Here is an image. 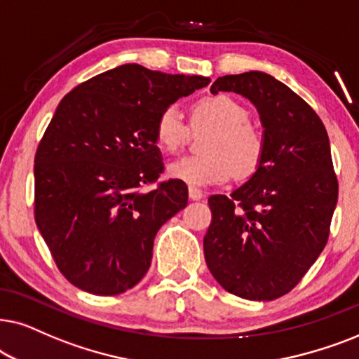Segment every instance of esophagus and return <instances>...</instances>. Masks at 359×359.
Segmentation results:
<instances>
[{
  "mask_svg": "<svg viewBox=\"0 0 359 359\" xmlns=\"http://www.w3.org/2000/svg\"><path fill=\"white\" fill-rule=\"evenodd\" d=\"M189 197L192 200H200V198H203V192L200 189L189 187Z\"/></svg>",
  "mask_w": 359,
  "mask_h": 359,
  "instance_id": "esophagus-1",
  "label": "esophagus"
}]
</instances>
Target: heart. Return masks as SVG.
Masks as SVG:
<instances>
[{"mask_svg": "<svg viewBox=\"0 0 359 359\" xmlns=\"http://www.w3.org/2000/svg\"><path fill=\"white\" fill-rule=\"evenodd\" d=\"M192 124H210L203 144L205 154L187 156L172 162L169 174L190 187H207L228 180L235 172L246 179L259 169L266 154V135L250 119L248 109L224 93L207 95L192 107ZM156 141L167 152H177L189 140V126L175 107L162 109L156 121Z\"/></svg>", "mask_w": 359, "mask_h": 359, "instance_id": "heart-1", "label": "heart"}]
</instances>
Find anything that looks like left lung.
Returning a JSON list of instances; mask_svg holds the SVG:
<instances>
[{"label": "left lung", "mask_w": 359, "mask_h": 359, "mask_svg": "<svg viewBox=\"0 0 359 359\" xmlns=\"http://www.w3.org/2000/svg\"><path fill=\"white\" fill-rule=\"evenodd\" d=\"M218 92L257 108L266 154L240 189L208 198L205 261L229 294L274 300L302 280L328 241L338 200L328 135L307 102L264 72L219 76Z\"/></svg>", "instance_id": "8db88e82"}]
</instances>
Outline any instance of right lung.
<instances>
[{
    "mask_svg": "<svg viewBox=\"0 0 359 359\" xmlns=\"http://www.w3.org/2000/svg\"><path fill=\"white\" fill-rule=\"evenodd\" d=\"M208 83L124 64L62 98L37 146L34 218L75 287L118 295L146 276L156 233L189 200L182 180L144 190L164 172L157 116Z\"/></svg>",
    "mask_w": 359,
    "mask_h": 359,
    "instance_id": "1",
    "label": "right lung"
}]
</instances>
